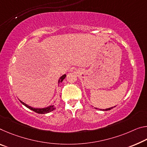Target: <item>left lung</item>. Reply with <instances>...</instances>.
<instances>
[{
  "label": "left lung",
  "mask_w": 147,
  "mask_h": 147,
  "mask_svg": "<svg viewBox=\"0 0 147 147\" xmlns=\"http://www.w3.org/2000/svg\"><path fill=\"white\" fill-rule=\"evenodd\" d=\"M114 107H115V106ZM114 107H111V108H109V109H103V110H102V111H109V110H111V109H113ZM100 110H101V109H100Z\"/></svg>",
  "instance_id": "1"
}]
</instances>
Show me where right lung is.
Returning <instances> with one entry per match:
<instances>
[{"label":"right lung","instance_id":"right-lung-1","mask_svg":"<svg viewBox=\"0 0 147 147\" xmlns=\"http://www.w3.org/2000/svg\"><path fill=\"white\" fill-rule=\"evenodd\" d=\"M65 77H66V74H63V75H62L61 77L59 78V80H58V84H60V83H61ZM20 101L21 103H22L23 105H25V107H26L27 108L31 109V111L35 112V113H38V114H46V113H50V112H52L53 110H55V108H56V107H55V105H56V104L51 105L48 106L47 107H45V108H34V107H32L31 106L28 105L27 104L25 103L24 102L22 101L21 100H20Z\"/></svg>","mask_w":147,"mask_h":147}]
</instances>
